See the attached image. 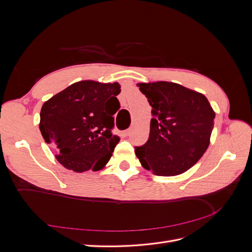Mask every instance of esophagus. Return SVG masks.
I'll return each mask as SVG.
<instances>
[{
    "label": "esophagus",
    "instance_id": "1",
    "mask_svg": "<svg viewBox=\"0 0 252 252\" xmlns=\"http://www.w3.org/2000/svg\"><path fill=\"white\" fill-rule=\"evenodd\" d=\"M130 132H131V129H130V128H128V129H126V130L124 131L125 135H129V134H130Z\"/></svg>",
    "mask_w": 252,
    "mask_h": 252
}]
</instances>
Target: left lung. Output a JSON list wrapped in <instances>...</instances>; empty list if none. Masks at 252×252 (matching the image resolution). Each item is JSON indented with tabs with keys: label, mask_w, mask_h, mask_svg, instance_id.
Instances as JSON below:
<instances>
[{
	"label": "left lung",
	"mask_w": 252,
	"mask_h": 252,
	"mask_svg": "<svg viewBox=\"0 0 252 252\" xmlns=\"http://www.w3.org/2000/svg\"><path fill=\"white\" fill-rule=\"evenodd\" d=\"M152 107L148 141L135 147L145 169L157 175H178L207 150L216 112L207 97L172 82L139 83Z\"/></svg>",
	"instance_id": "8db88e82"
}]
</instances>
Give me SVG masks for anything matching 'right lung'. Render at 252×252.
<instances>
[{
    "label": "right lung",
    "instance_id": "1",
    "mask_svg": "<svg viewBox=\"0 0 252 252\" xmlns=\"http://www.w3.org/2000/svg\"><path fill=\"white\" fill-rule=\"evenodd\" d=\"M119 83L80 81L42 106L40 130L55 148L58 161L75 172L97 171L108 163L116 145L113 114L120 109Z\"/></svg>",
    "mask_w": 252,
    "mask_h": 252
}]
</instances>
